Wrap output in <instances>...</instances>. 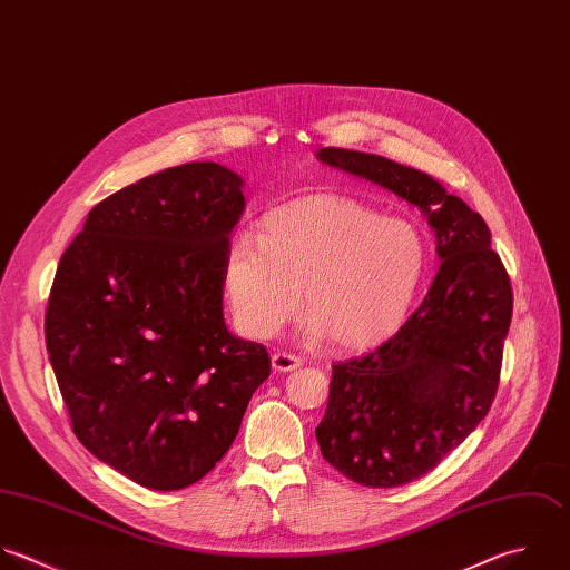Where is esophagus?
Masks as SVG:
<instances>
[{
  "label": "esophagus",
  "mask_w": 570,
  "mask_h": 570,
  "mask_svg": "<svg viewBox=\"0 0 570 570\" xmlns=\"http://www.w3.org/2000/svg\"><path fill=\"white\" fill-rule=\"evenodd\" d=\"M271 362H273V368L277 373H288V371H295V368L302 366V360L297 355H291V353H275L271 357Z\"/></svg>",
  "instance_id": "1"
}]
</instances>
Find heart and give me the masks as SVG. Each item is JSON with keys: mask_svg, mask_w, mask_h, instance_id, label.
I'll return each mask as SVG.
<instances>
[{"mask_svg": "<svg viewBox=\"0 0 570 570\" xmlns=\"http://www.w3.org/2000/svg\"><path fill=\"white\" fill-rule=\"evenodd\" d=\"M426 268L429 242L415 222L311 195L271 210L259 239L239 233L228 242L224 286L250 337H273L304 302L311 337L357 351L402 326Z\"/></svg>", "mask_w": 570, "mask_h": 570, "instance_id": "heart-1", "label": "heart"}]
</instances>
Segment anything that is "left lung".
I'll return each instance as SVG.
<instances>
[{
	"instance_id": "left-lung-1",
	"label": "left lung",
	"mask_w": 570,
	"mask_h": 570,
	"mask_svg": "<svg viewBox=\"0 0 570 570\" xmlns=\"http://www.w3.org/2000/svg\"><path fill=\"white\" fill-rule=\"evenodd\" d=\"M317 159L422 208L442 266L406 324L377 351L337 362L324 460L344 478L393 489L433 471L487 417L500 384L513 291L480 213L431 175L393 159L322 148Z\"/></svg>"
}]
</instances>
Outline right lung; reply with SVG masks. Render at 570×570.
Instances as JSON below:
<instances>
[{"label": "right lung", "instance_id": "right-lung-1", "mask_svg": "<svg viewBox=\"0 0 570 570\" xmlns=\"http://www.w3.org/2000/svg\"><path fill=\"white\" fill-rule=\"evenodd\" d=\"M242 186L215 161L148 175L92 206L52 279L43 333L72 433L153 491L210 473L271 375L222 308Z\"/></svg>", "mask_w": 570, "mask_h": 570}]
</instances>
